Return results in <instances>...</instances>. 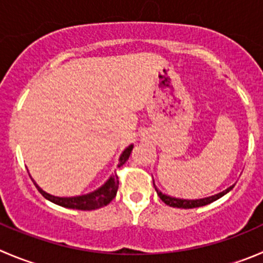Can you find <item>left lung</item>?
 Returning a JSON list of instances; mask_svg holds the SVG:
<instances>
[{
	"instance_id": "obj_1",
	"label": "left lung",
	"mask_w": 263,
	"mask_h": 263,
	"mask_svg": "<svg viewBox=\"0 0 263 263\" xmlns=\"http://www.w3.org/2000/svg\"><path fill=\"white\" fill-rule=\"evenodd\" d=\"M233 187H234V185L230 186V187H229V189H226V190L222 191V193L216 194V195L210 196V198H204V199H196V200H186V199H177V198H171V196L164 195V194L160 193V191L158 190L157 187H155V190H157L158 196H159L160 199H162V202H164L165 204L170 205V207L185 208V210H189V208L203 207V205L210 204V203H212V202H215V200L220 199L221 196H223L226 193H229V191H230Z\"/></svg>"
}]
</instances>
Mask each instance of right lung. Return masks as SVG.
Here are the masks:
<instances>
[{"label": "right lung", "mask_w": 263, "mask_h": 263, "mask_svg": "<svg viewBox=\"0 0 263 263\" xmlns=\"http://www.w3.org/2000/svg\"><path fill=\"white\" fill-rule=\"evenodd\" d=\"M132 147L134 146L131 145V146H128L126 150H124L123 154H122L121 158H119L118 167H121V165H123L124 163L127 162V159H128L129 154H131L132 152ZM34 185L35 187L38 189V191L45 196L46 199L55 203V204L61 205V207H65V208H72V210L92 211L109 204V203L116 198L117 190H118V185H119V178H118V175L111 176V177L106 181L105 185H103L100 189L93 191V193L86 194V195H82V196H73V198H59V196L50 195V194L45 193L42 189L38 187L35 182Z\"/></svg>", "instance_id": "obj_1"}]
</instances>
